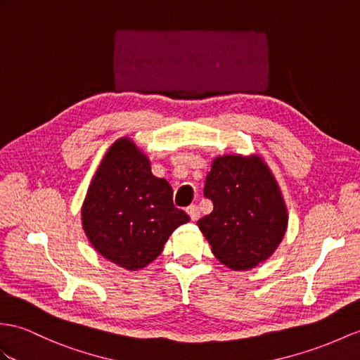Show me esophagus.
I'll use <instances>...</instances> for the list:
<instances>
[{"instance_id":"obj_1","label":"esophagus","mask_w":360,"mask_h":360,"mask_svg":"<svg viewBox=\"0 0 360 360\" xmlns=\"http://www.w3.org/2000/svg\"><path fill=\"white\" fill-rule=\"evenodd\" d=\"M186 212L189 214L192 221H197L198 218H200V209H198V206H195V205H191V206L186 209Z\"/></svg>"}]
</instances>
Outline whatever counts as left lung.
<instances>
[{
  "instance_id": "left-lung-1",
  "label": "left lung",
  "mask_w": 360,
  "mask_h": 360,
  "mask_svg": "<svg viewBox=\"0 0 360 360\" xmlns=\"http://www.w3.org/2000/svg\"><path fill=\"white\" fill-rule=\"evenodd\" d=\"M214 210L197 221L212 253L233 270H249L276 250L288 215L274 174L259 155L214 159L205 183Z\"/></svg>"
}]
</instances>
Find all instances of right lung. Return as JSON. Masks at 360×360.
I'll use <instances>...</instances> for the list:
<instances>
[{
	"label": "right lung",
	"instance_id": "1",
	"mask_svg": "<svg viewBox=\"0 0 360 360\" xmlns=\"http://www.w3.org/2000/svg\"><path fill=\"white\" fill-rule=\"evenodd\" d=\"M81 215L91 246L128 270L146 267L169 235L189 221L185 210L174 206L169 183L153 175L150 159L128 137L103 155Z\"/></svg>",
	"mask_w": 360,
	"mask_h": 360
}]
</instances>
